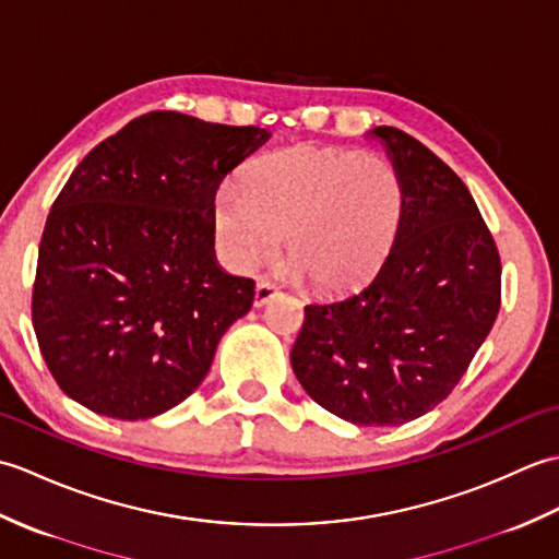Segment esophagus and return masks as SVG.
I'll list each match as a JSON object with an SVG mask.
<instances>
[{
	"label": "esophagus",
	"mask_w": 559,
	"mask_h": 559,
	"mask_svg": "<svg viewBox=\"0 0 559 559\" xmlns=\"http://www.w3.org/2000/svg\"><path fill=\"white\" fill-rule=\"evenodd\" d=\"M276 295H278L276 286H271L269 281H259L257 288H254V307L269 305L273 298H276Z\"/></svg>",
	"instance_id": "obj_1"
}]
</instances>
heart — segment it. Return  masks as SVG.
<instances>
[{
  "label": "heart",
  "instance_id": "1",
  "mask_svg": "<svg viewBox=\"0 0 559 559\" xmlns=\"http://www.w3.org/2000/svg\"><path fill=\"white\" fill-rule=\"evenodd\" d=\"M406 187L382 156L290 148L257 160L242 194L221 189L213 225L225 259L252 269L278 252L317 290L358 286L382 266L401 233Z\"/></svg>",
  "mask_w": 559,
  "mask_h": 559
}]
</instances>
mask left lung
I'll return each instance as SVG.
<instances>
[{
	"label": "left lung",
	"instance_id": "8db88e82",
	"mask_svg": "<svg viewBox=\"0 0 559 559\" xmlns=\"http://www.w3.org/2000/svg\"><path fill=\"white\" fill-rule=\"evenodd\" d=\"M370 134L406 187L401 233L360 290L305 307L290 365L329 413L389 427L430 413L459 384L500 312L502 266L459 175L396 127Z\"/></svg>",
	"mask_w": 559,
	"mask_h": 559
}]
</instances>
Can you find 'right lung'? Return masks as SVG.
I'll list each match as a JSON object with an SVG mask.
<instances>
[{"instance_id": "add662e5", "label": "right lung", "mask_w": 559, "mask_h": 559, "mask_svg": "<svg viewBox=\"0 0 559 559\" xmlns=\"http://www.w3.org/2000/svg\"><path fill=\"white\" fill-rule=\"evenodd\" d=\"M259 127L148 112L83 158L38 249L33 329L69 399L117 420L175 408L254 302L213 249L223 177L264 146Z\"/></svg>"}]
</instances>
